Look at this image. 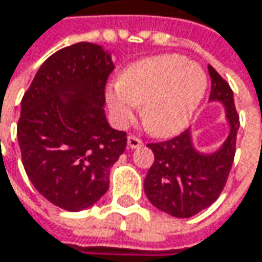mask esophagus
Instances as JSON below:
<instances>
[{"mask_svg": "<svg viewBox=\"0 0 262 262\" xmlns=\"http://www.w3.org/2000/svg\"><path fill=\"white\" fill-rule=\"evenodd\" d=\"M144 145V142L139 139V138H136V136H129L127 138V147L129 148H139V147H142Z\"/></svg>", "mask_w": 262, "mask_h": 262, "instance_id": "obj_1", "label": "esophagus"}]
</instances>
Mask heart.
<instances>
[{
  "mask_svg": "<svg viewBox=\"0 0 262 262\" xmlns=\"http://www.w3.org/2000/svg\"><path fill=\"white\" fill-rule=\"evenodd\" d=\"M205 90L207 76L200 64L180 55H159L129 66L118 85L106 91V105L120 127L130 124L142 106L145 129L171 136L190 123Z\"/></svg>",
  "mask_w": 262,
  "mask_h": 262,
  "instance_id": "1",
  "label": "heart"
}]
</instances>
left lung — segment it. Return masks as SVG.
Returning a JSON list of instances; mask_svg holds the SVG:
<instances>
[{"label":"left lung","instance_id":"8db88e82","mask_svg":"<svg viewBox=\"0 0 262 262\" xmlns=\"http://www.w3.org/2000/svg\"><path fill=\"white\" fill-rule=\"evenodd\" d=\"M211 78L210 102L225 107L229 133L213 153H202L193 144L190 129L157 144H148L155 162L144 180L147 198L163 213L174 217H192L217 200L235 155V139L240 127L234 105V93L226 81L208 66Z\"/></svg>","mask_w":262,"mask_h":262}]
</instances>
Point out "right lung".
Returning a JSON list of instances; mask_svg holds the SVG:
<instances>
[{"instance_id":"1","label":"right lung","mask_w":262,"mask_h":262,"mask_svg":"<svg viewBox=\"0 0 262 262\" xmlns=\"http://www.w3.org/2000/svg\"><path fill=\"white\" fill-rule=\"evenodd\" d=\"M112 70L111 54L99 45L62 48L40 66L20 103L25 172L41 196L69 211L106 193L111 166L126 150V133L109 126L103 109Z\"/></svg>"}]
</instances>
